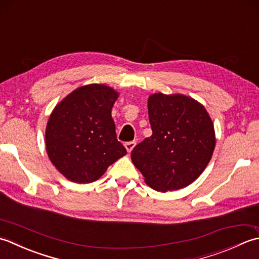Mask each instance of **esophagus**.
<instances>
[{"instance_id": "34e87169", "label": "esophagus", "mask_w": 259, "mask_h": 259, "mask_svg": "<svg viewBox=\"0 0 259 259\" xmlns=\"http://www.w3.org/2000/svg\"><path fill=\"white\" fill-rule=\"evenodd\" d=\"M124 145H125V147H126V150H127V152L130 153V152H132V150H133L134 147H135V145H136V142H135V141L126 142V143H125Z\"/></svg>"}]
</instances>
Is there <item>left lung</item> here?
<instances>
[{"mask_svg":"<svg viewBox=\"0 0 259 259\" xmlns=\"http://www.w3.org/2000/svg\"><path fill=\"white\" fill-rule=\"evenodd\" d=\"M153 134L137 144L131 159L147 186L166 192L189 186L203 172L214 150V130L207 110L183 95L150 96Z\"/></svg>","mask_w":259,"mask_h":259,"instance_id":"8db88e82","label":"left lung"}]
</instances>
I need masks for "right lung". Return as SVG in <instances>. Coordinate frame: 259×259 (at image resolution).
<instances>
[{
	"label": "right lung",
	"instance_id": "add662e5",
	"mask_svg": "<svg viewBox=\"0 0 259 259\" xmlns=\"http://www.w3.org/2000/svg\"><path fill=\"white\" fill-rule=\"evenodd\" d=\"M117 93L105 85L82 86L58 104L46 130L48 156L68 180H98L126 149L116 136L112 108Z\"/></svg>",
	"mask_w": 259,
	"mask_h": 259
}]
</instances>
